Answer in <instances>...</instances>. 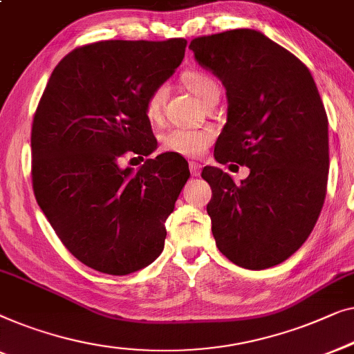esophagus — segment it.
Here are the masks:
<instances>
[{
  "mask_svg": "<svg viewBox=\"0 0 354 354\" xmlns=\"http://www.w3.org/2000/svg\"><path fill=\"white\" fill-rule=\"evenodd\" d=\"M189 170H191L192 176H198V175H201L202 165H201V163H197V162H189Z\"/></svg>",
  "mask_w": 354,
  "mask_h": 354,
  "instance_id": "obj_1",
  "label": "esophagus"
}]
</instances>
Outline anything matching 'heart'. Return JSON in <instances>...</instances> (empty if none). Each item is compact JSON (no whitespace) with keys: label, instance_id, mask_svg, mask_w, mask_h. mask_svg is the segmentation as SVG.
<instances>
[{"label":"heart","instance_id":"b5f03b06","mask_svg":"<svg viewBox=\"0 0 354 354\" xmlns=\"http://www.w3.org/2000/svg\"><path fill=\"white\" fill-rule=\"evenodd\" d=\"M181 82L202 104H207L212 97L220 96V86H218L216 80L212 75H208L207 72L186 71L181 75ZM165 84H158V86L153 88L147 94L146 101H144V112H146V117L149 120H160L163 106H165ZM213 138H215V134L208 128L197 129L175 127L167 129L162 134L160 144L165 152H171L183 157H197L207 151L213 141Z\"/></svg>","mask_w":354,"mask_h":354}]
</instances>
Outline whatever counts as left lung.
<instances>
[{
	"label": "left lung",
	"mask_w": 354,
	"mask_h": 354,
	"mask_svg": "<svg viewBox=\"0 0 354 354\" xmlns=\"http://www.w3.org/2000/svg\"><path fill=\"white\" fill-rule=\"evenodd\" d=\"M189 48L226 88L216 162L250 168L241 184L220 168L202 170L216 247L247 270L276 266L303 245L324 205L328 120L319 91L300 59L257 30L197 37Z\"/></svg>",
	"instance_id": "1"
}]
</instances>
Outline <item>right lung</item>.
I'll use <instances>...</instances> for the list:
<instances>
[{"label": "right lung", "instance_id": "1", "mask_svg": "<svg viewBox=\"0 0 354 354\" xmlns=\"http://www.w3.org/2000/svg\"><path fill=\"white\" fill-rule=\"evenodd\" d=\"M186 39H106L75 48L57 64L32 123V186L68 252L93 270L125 276L151 265L165 245V221L186 184L176 153L127 156L157 147L144 101L181 64Z\"/></svg>", "mask_w": 354, "mask_h": 354}]
</instances>
